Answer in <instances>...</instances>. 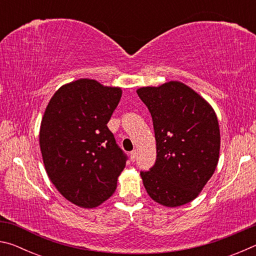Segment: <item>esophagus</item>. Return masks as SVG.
Segmentation results:
<instances>
[{
	"mask_svg": "<svg viewBox=\"0 0 256 256\" xmlns=\"http://www.w3.org/2000/svg\"><path fill=\"white\" fill-rule=\"evenodd\" d=\"M130 157H131V160H132V162H136V157H138V152H136V150H133V151H131V154H130Z\"/></svg>",
	"mask_w": 256,
	"mask_h": 256,
	"instance_id": "34e87169",
	"label": "esophagus"
}]
</instances>
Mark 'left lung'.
Returning <instances> with one entry per match:
<instances>
[{"instance_id": "obj_1", "label": "left lung", "mask_w": 256, "mask_h": 256, "mask_svg": "<svg viewBox=\"0 0 256 256\" xmlns=\"http://www.w3.org/2000/svg\"><path fill=\"white\" fill-rule=\"evenodd\" d=\"M152 118L157 159L141 170L150 198L180 206L198 196L218 164L220 131L212 107L190 86L170 81L136 90Z\"/></svg>"}]
</instances>
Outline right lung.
Returning <instances> with one entry per match:
<instances>
[{
    "label": "right lung",
    "instance_id": "right-lung-1",
    "mask_svg": "<svg viewBox=\"0 0 256 256\" xmlns=\"http://www.w3.org/2000/svg\"><path fill=\"white\" fill-rule=\"evenodd\" d=\"M122 97L120 88L80 79L54 94L42 120L40 146L52 183L82 208L112 196L128 156L108 128Z\"/></svg>",
    "mask_w": 256,
    "mask_h": 256
}]
</instances>
